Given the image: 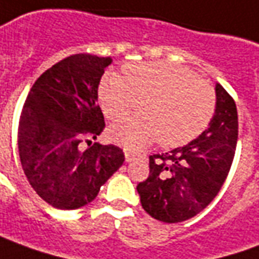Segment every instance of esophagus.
Listing matches in <instances>:
<instances>
[{"label": "esophagus", "instance_id": "obj_1", "mask_svg": "<svg viewBox=\"0 0 259 259\" xmlns=\"http://www.w3.org/2000/svg\"><path fill=\"white\" fill-rule=\"evenodd\" d=\"M124 155H125V162L131 163L135 160V157H137V155L134 153V152H131V150H124Z\"/></svg>", "mask_w": 259, "mask_h": 259}]
</instances>
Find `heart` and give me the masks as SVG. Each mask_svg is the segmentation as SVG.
Masks as SVG:
<instances>
[{"label": "heart", "mask_w": 259, "mask_h": 259, "mask_svg": "<svg viewBox=\"0 0 259 259\" xmlns=\"http://www.w3.org/2000/svg\"><path fill=\"white\" fill-rule=\"evenodd\" d=\"M124 75L106 72L99 82L97 100L109 120H120L135 97L145 100L139 115L126 117L110 128L113 142L137 150L159 138L164 148L191 142L208 126L216 95L194 71L168 62L126 64Z\"/></svg>", "instance_id": "obj_1"}]
</instances>
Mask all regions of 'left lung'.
<instances>
[{
  "mask_svg": "<svg viewBox=\"0 0 259 259\" xmlns=\"http://www.w3.org/2000/svg\"><path fill=\"white\" fill-rule=\"evenodd\" d=\"M209 126L197 139L162 155L149 156V177L137 185L142 208L157 221L179 223L208 206L232 167L238 137L237 107L216 83Z\"/></svg>",
  "mask_w": 259,
  "mask_h": 259,
  "instance_id": "8db88e82",
  "label": "left lung"
}]
</instances>
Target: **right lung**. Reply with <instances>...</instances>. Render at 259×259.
Here are the masks:
<instances>
[{
  "label": "right lung",
  "mask_w": 259,
  "mask_h": 259,
  "mask_svg": "<svg viewBox=\"0 0 259 259\" xmlns=\"http://www.w3.org/2000/svg\"><path fill=\"white\" fill-rule=\"evenodd\" d=\"M113 60L75 54L38 76L22 110L18 146L22 168L38 197L57 209H78L92 202L100 187L122 166L114 145L80 142L104 130L97 88Z\"/></svg>",
  "instance_id": "add662e5"
}]
</instances>
